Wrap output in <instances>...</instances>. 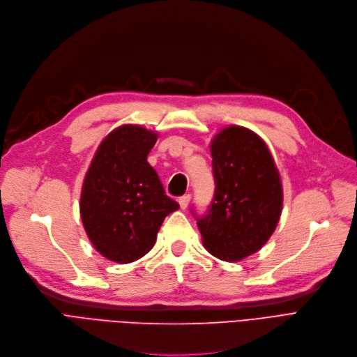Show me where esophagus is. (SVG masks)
<instances>
[{
    "label": "esophagus",
    "instance_id": "1",
    "mask_svg": "<svg viewBox=\"0 0 357 357\" xmlns=\"http://www.w3.org/2000/svg\"><path fill=\"white\" fill-rule=\"evenodd\" d=\"M190 199H191V195L188 194V195H183V197H181L179 198V206H181V208L182 210H185L188 207V204H190Z\"/></svg>",
    "mask_w": 357,
    "mask_h": 357
}]
</instances>
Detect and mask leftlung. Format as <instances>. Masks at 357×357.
<instances>
[{"mask_svg":"<svg viewBox=\"0 0 357 357\" xmlns=\"http://www.w3.org/2000/svg\"><path fill=\"white\" fill-rule=\"evenodd\" d=\"M210 150L214 198L197 225L211 255L241 261L267 243L280 220V174L266 142L245 127L223 128Z\"/></svg>","mask_w":357,"mask_h":357,"instance_id":"obj_1","label":"left lung"}]
</instances>
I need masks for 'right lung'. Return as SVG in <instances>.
<instances>
[{
  "label": "right lung",
  "mask_w": 357,
  "mask_h": 357,
  "mask_svg": "<svg viewBox=\"0 0 357 357\" xmlns=\"http://www.w3.org/2000/svg\"><path fill=\"white\" fill-rule=\"evenodd\" d=\"M156 142L158 132L132 123L121 126L103 138L84 176V230L100 255L119 264L144 257L165 217L179 208L147 162Z\"/></svg>",
  "instance_id": "1"
}]
</instances>
